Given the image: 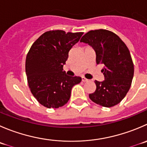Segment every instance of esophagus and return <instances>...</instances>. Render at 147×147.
<instances>
[{
	"mask_svg": "<svg viewBox=\"0 0 147 147\" xmlns=\"http://www.w3.org/2000/svg\"><path fill=\"white\" fill-rule=\"evenodd\" d=\"M82 82H88V80L86 79V78H83V77H82Z\"/></svg>",
	"mask_w": 147,
	"mask_h": 147,
	"instance_id": "obj_1",
	"label": "esophagus"
}]
</instances>
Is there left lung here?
I'll use <instances>...</instances> for the list:
<instances>
[{
    "mask_svg": "<svg viewBox=\"0 0 147 147\" xmlns=\"http://www.w3.org/2000/svg\"><path fill=\"white\" fill-rule=\"evenodd\" d=\"M80 42L92 47L96 55V63L105 65L101 70L105 80L95 81L96 90L89 98L107 108L117 105L130 89L134 77V64L129 49L119 36L105 29L88 31Z\"/></svg>",
    "mask_w": 147,
    "mask_h": 147,
    "instance_id": "left-lung-1",
    "label": "left lung"
}]
</instances>
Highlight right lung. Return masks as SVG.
Segmentation results:
<instances>
[{"label": "right lung", "mask_w": 147, "mask_h": 147, "mask_svg": "<svg viewBox=\"0 0 147 147\" xmlns=\"http://www.w3.org/2000/svg\"><path fill=\"white\" fill-rule=\"evenodd\" d=\"M82 32L62 30L44 33L31 46L26 59V74L31 93L48 108L63 106L69 100L74 85L80 77H70L63 71L71 48L79 42Z\"/></svg>", "instance_id": "obj_1"}]
</instances>
